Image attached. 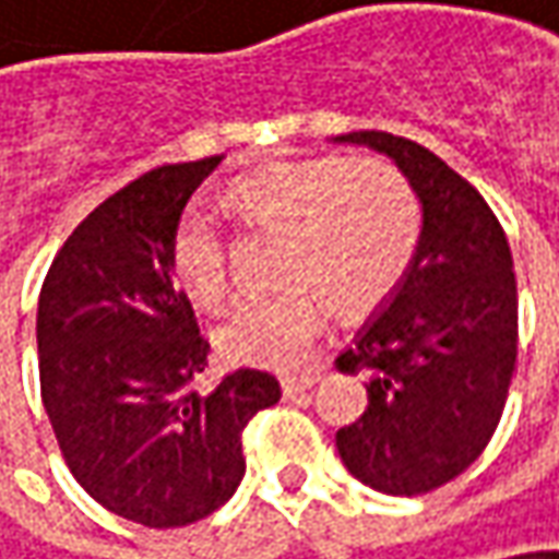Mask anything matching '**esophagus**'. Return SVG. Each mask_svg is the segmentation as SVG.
<instances>
[{
    "mask_svg": "<svg viewBox=\"0 0 559 559\" xmlns=\"http://www.w3.org/2000/svg\"><path fill=\"white\" fill-rule=\"evenodd\" d=\"M319 382L316 373H304V377H284L281 379V389H284V395H297V392H307Z\"/></svg>",
    "mask_w": 559,
    "mask_h": 559,
    "instance_id": "obj_1",
    "label": "esophagus"
}]
</instances>
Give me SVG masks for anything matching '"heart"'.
Here are the masks:
<instances>
[{"instance_id": "b5f03b06", "label": "heart", "mask_w": 559, "mask_h": 559, "mask_svg": "<svg viewBox=\"0 0 559 559\" xmlns=\"http://www.w3.org/2000/svg\"><path fill=\"white\" fill-rule=\"evenodd\" d=\"M217 202L247 227L278 230L275 272L287 284L240 300L214 329L221 357L247 367H294L322 329V300L345 319L377 312L405 281L420 240L408 182L364 157L278 160L227 182ZM167 272L189 304L209 310L224 300L227 247L214 224L182 217Z\"/></svg>"}]
</instances>
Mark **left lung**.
<instances>
[{"instance_id": "1", "label": "left lung", "mask_w": 559, "mask_h": 559, "mask_svg": "<svg viewBox=\"0 0 559 559\" xmlns=\"http://www.w3.org/2000/svg\"><path fill=\"white\" fill-rule=\"evenodd\" d=\"M335 142L392 157L420 202L408 275L335 360L370 377L367 411L335 433L345 468L414 497L462 475L500 424L519 345L512 252L480 192L433 151L377 129Z\"/></svg>"}]
</instances>
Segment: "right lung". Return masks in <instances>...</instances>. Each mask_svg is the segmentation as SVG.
Masks as SVG:
<instances>
[{
	"label": "right lung",
	"instance_id": "right-lung-1",
	"mask_svg": "<svg viewBox=\"0 0 559 559\" xmlns=\"http://www.w3.org/2000/svg\"><path fill=\"white\" fill-rule=\"evenodd\" d=\"M217 164H164L122 186L72 230L37 304L40 399L62 459L100 507L148 528L224 507L247 472L243 427L281 399L262 370L192 389L209 342L167 243Z\"/></svg>",
	"mask_w": 559,
	"mask_h": 559
}]
</instances>
